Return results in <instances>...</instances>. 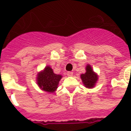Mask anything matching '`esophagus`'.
I'll return each mask as SVG.
<instances>
[{"label": "esophagus", "instance_id": "obj_1", "mask_svg": "<svg viewBox=\"0 0 131 131\" xmlns=\"http://www.w3.org/2000/svg\"><path fill=\"white\" fill-rule=\"evenodd\" d=\"M67 75H68V76H72V75H73V72H67Z\"/></svg>", "mask_w": 131, "mask_h": 131}]
</instances>
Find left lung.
Masks as SVG:
<instances>
[{"label":"left lung","mask_w":131,"mask_h":131,"mask_svg":"<svg viewBox=\"0 0 131 131\" xmlns=\"http://www.w3.org/2000/svg\"><path fill=\"white\" fill-rule=\"evenodd\" d=\"M86 72L81 75V78L84 83V86L86 88H92L94 86L95 84L98 80V76L94 72L90 65L86 66Z\"/></svg>","instance_id":"left-lung-1"}]
</instances>
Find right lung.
<instances>
[{
  "label": "right lung",
  "instance_id": "obj_1",
  "mask_svg": "<svg viewBox=\"0 0 131 131\" xmlns=\"http://www.w3.org/2000/svg\"><path fill=\"white\" fill-rule=\"evenodd\" d=\"M62 78L61 75H57L49 66H47L37 76V84L43 90L48 92H53L58 88L59 80Z\"/></svg>",
  "mask_w": 131,
  "mask_h": 131
}]
</instances>
